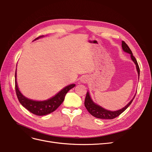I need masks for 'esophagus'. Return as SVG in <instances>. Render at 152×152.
Wrapping results in <instances>:
<instances>
[{
	"label": "esophagus",
	"instance_id": "obj_1",
	"mask_svg": "<svg viewBox=\"0 0 152 152\" xmlns=\"http://www.w3.org/2000/svg\"><path fill=\"white\" fill-rule=\"evenodd\" d=\"M89 78L88 77H87V76H83L80 79V82H82V83L86 84V83H87V82H89Z\"/></svg>",
	"mask_w": 152,
	"mask_h": 152
}]
</instances>
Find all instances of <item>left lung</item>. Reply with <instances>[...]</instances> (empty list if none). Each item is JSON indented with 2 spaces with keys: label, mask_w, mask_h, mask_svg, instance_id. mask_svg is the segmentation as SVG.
<instances>
[{
  "label": "left lung",
  "mask_w": 152,
  "mask_h": 152,
  "mask_svg": "<svg viewBox=\"0 0 152 152\" xmlns=\"http://www.w3.org/2000/svg\"><path fill=\"white\" fill-rule=\"evenodd\" d=\"M122 48L124 52L131 54V58L132 60V61L134 62L136 65V70L137 72V74H138V80H139L140 70L138 64H137L136 58H134V56H133L132 53L131 51V50L130 49V48H129L128 45L126 44V42H124V41H122ZM135 96L136 94L134 96V97H133V98L130 101V102L128 103V104L126 105L124 107H123L122 108L119 109L118 110H115V111H111V110H108L107 109H105L102 107H101V106H99V104L94 103L91 97L89 91H87L86 96V99H85L84 105L86 109L87 110V111H88L92 115L96 118H102V119H113L114 118L118 117L119 115H121L122 112L125 111V110L129 107V106L132 102V101L134 99Z\"/></svg>",
  "instance_id": "8db88e82"
}]
</instances>
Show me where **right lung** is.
Returning <instances> with one entry per match:
<instances>
[{"label":"right lung","mask_w":152,"mask_h":152,"mask_svg":"<svg viewBox=\"0 0 152 152\" xmlns=\"http://www.w3.org/2000/svg\"><path fill=\"white\" fill-rule=\"evenodd\" d=\"M44 37V35L40 36L39 37L36 38L33 41L38 40L40 38H42ZM75 86V84L66 86V87H63L61 91H59L56 94H55L53 97L50 98L46 100H33L25 97V96L20 92L17 84V73L16 70L15 89L18 99L23 107L28 110L31 113L36 115H48L55 111V110H56L63 103L64 99H65V97L66 93Z\"/></svg>","instance_id":"obj_1"}]
</instances>
